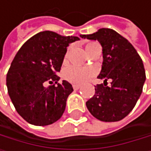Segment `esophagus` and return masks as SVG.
I'll return each mask as SVG.
<instances>
[{
  "label": "esophagus",
  "instance_id": "34e87169",
  "mask_svg": "<svg viewBox=\"0 0 151 151\" xmlns=\"http://www.w3.org/2000/svg\"><path fill=\"white\" fill-rule=\"evenodd\" d=\"M80 87H81V86H80V85H73V88H74V90H78Z\"/></svg>",
  "mask_w": 151,
  "mask_h": 151
}]
</instances>
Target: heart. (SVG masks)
<instances>
[{
    "label": "heart",
    "mask_w": 151,
    "mask_h": 151,
    "mask_svg": "<svg viewBox=\"0 0 151 151\" xmlns=\"http://www.w3.org/2000/svg\"><path fill=\"white\" fill-rule=\"evenodd\" d=\"M98 44L95 42H91L86 45V51L90 54ZM68 58V53L65 56L64 60L65 61ZM95 74V70L91 66H80L76 65H67L63 71V76L65 80L76 85H82L90 79Z\"/></svg>",
    "instance_id": "obj_1"
}]
</instances>
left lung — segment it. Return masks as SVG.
I'll list each match as a JSON object with an SVG mask.
<instances>
[{
  "instance_id": "8db88e82",
  "label": "left lung",
  "mask_w": 151,
  "mask_h": 151,
  "mask_svg": "<svg viewBox=\"0 0 151 151\" xmlns=\"http://www.w3.org/2000/svg\"><path fill=\"white\" fill-rule=\"evenodd\" d=\"M80 37L98 40L103 47L102 70L97 77L104 81L94 86L95 94L86 107L102 122L121 121L132 111L142 93L146 80L143 62L133 46L114 29L104 28Z\"/></svg>"
}]
</instances>
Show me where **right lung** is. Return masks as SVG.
<instances>
[{
  "mask_svg": "<svg viewBox=\"0 0 151 151\" xmlns=\"http://www.w3.org/2000/svg\"><path fill=\"white\" fill-rule=\"evenodd\" d=\"M80 39L61 36L53 31H42L28 40L11 64L6 85L18 114L36 126L54 123L63 115L66 99L74 91L72 85L63 80L58 84L66 47ZM53 81L57 86H44Z\"/></svg>",
  "mask_w": 151,
  "mask_h": 151,
  "instance_id": "right-lung-1",
  "label": "right lung"
}]
</instances>
